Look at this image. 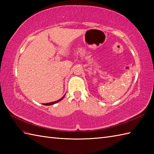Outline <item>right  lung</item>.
Returning <instances> with one entry per match:
<instances>
[{"label": "right lung", "instance_id": "add662e5", "mask_svg": "<svg viewBox=\"0 0 154 154\" xmlns=\"http://www.w3.org/2000/svg\"><path fill=\"white\" fill-rule=\"evenodd\" d=\"M65 94H64V95L63 96V97H62V98H61V99H59L58 100H56V101H54V102H52V103H44L43 104H44V105H48V106H49V105H52V104H55V103H58V102H60V101H61L62 99H63V98L65 97Z\"/></svg>", "mask_w": 154, "mask_h": 154}]
</instances>
